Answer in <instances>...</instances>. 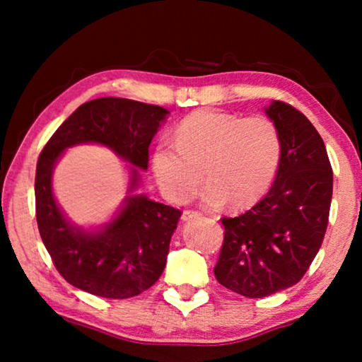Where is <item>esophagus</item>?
I'll return each instance as SVG.
<instances>
[{"instance_id":"1","label":"esophagus","mask_w":362,"mask_h":362,"mask_svg":"<svg viewBox=\"0 0 362 362\" xmlns=\"http://www.w3.org/2000/svg\"><path fill=\"white\" fill-rule=\"evenodd\" d=\"M199 216H201V214L196 212V211H183L182 218L183 220H193V218H198Z\"/></svg>"}]
</instances>
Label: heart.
<instances>
[{"label": "heart", "instance_id": "b5f03b06", "mask_svg": "<svg viewBox=\"0 0 362 362\" xmlns=\"http://www.w3.org/2000/svg\"><path fill=\"white\" fill-rule=\"evenodd\" d=\"M175 142L161 140L153 150L151 169L163 194L187 203L204 175L201 204L220 209L254 206L272 187L283 142L278 126L267 116L199 110L177 126ZM205 173H202V169Z\"/></svg>", "mask_w": 362, "mask_h": 362}]
</instances>
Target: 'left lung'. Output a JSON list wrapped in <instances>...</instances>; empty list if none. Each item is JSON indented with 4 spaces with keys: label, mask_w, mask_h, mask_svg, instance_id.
Returning <instances> with one entry per match:
<instances>
[{
    "label": "left lung",
    "mask_w": 362,
    "mask_h": 362,
    "mask_svg": "<svg viewBox=\"0 0 362 362\" xmlns=\"http://www.w3.org/2000/svg\"><path fill=\"white\" fill-rule=\"evenodd\" d=\"M265 113L283 142L276 179L252 209L222 218L223 246L214 268L220 284L249 298L272 296L303 278L326 235L332 201V168L315 126L279 100Z\"/></svg>",
    "instance_id": "left-lung-1"
}]
</instances>
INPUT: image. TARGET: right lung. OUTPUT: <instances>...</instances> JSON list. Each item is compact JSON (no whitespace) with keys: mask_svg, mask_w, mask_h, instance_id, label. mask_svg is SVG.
Returning a JSON list of instances; mask_svg holds the SVG:
<instances>
[{"mask_svg":"<svg viewBox=\"0 0 362 362\" xmlns=\"http://www.w3.org/2000/svg\"><path fill=\"white\" fill-rule=\"evenodd\" d=\"M166 108L102 97L78 107L42 148L35 177L36 222L49 255L66 283L105 298L136 297L156 283L166 267L180 211L156 203L140 187L148 146L166 121ZM107 146L130 164V188L110 223L83 229L69 222L52 189V174L66 148Z\"/></svg>","mask_w":362,"mask_h":362,"instance_id":"obj_1","label":"right lung"}]
</instances>
